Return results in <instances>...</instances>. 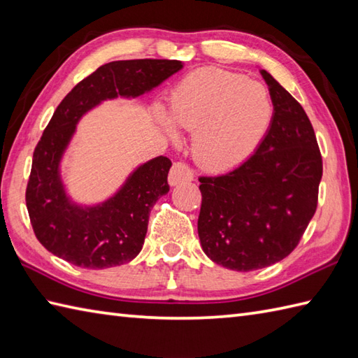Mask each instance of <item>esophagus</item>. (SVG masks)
<instances>
[{"mask_svg": "<svg viewBox=\"0 0 358 358\" xmlns=\"http://www.w3.org/2000/svg\"><path fill=\"white\" fill-rule=\"evenodd\" d=\"M192 178H194V172L186 163H181V162L173 163L172 169L169 172V185L171 186L187 183V181H191Z\"/></svg>", "mask_w": 358, "mask_h": 358, "instance_id": "obj_1", "label": "esophagus"}]
</instances>
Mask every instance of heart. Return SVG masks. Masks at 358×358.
Returning a JSON list of instances; mask_svg holds the SVG:
<instances>
[{
  "label": "heart",
  "instance_id": "heart-1",
  "mask_svg": "<svg viewBox=\"0 0 358 358\" xmlns=\"http://www.w3.org/2000/svg\"><path fill=\"white\" fill-rule=\"evenodd\" d=\"M272 118V103L262 83L220 67H200L175 86L169 112L158 113L172 140L177 129L194 132V157L210 171L241 164L262 143Z\"/></svg>",
  "mask_w": 358,
  "mask_h": 358
}]
</instances>
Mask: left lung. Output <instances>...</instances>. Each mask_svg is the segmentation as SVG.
<instances>
[{
	"mask_svg": "<svg viewBox=\"0 0 358 358\" xmlns=\"http://www.w3.org/2000/svg\"><path fill=\"white\" fill-rule=\"evenodd\" d=\"M273 104L264 138L235 169L200 177L199 237L212 262L248 272L283 260L314 217L323 163L300 103L260 71Z\"/></svg>",
	"mask_w": 358,
	"mask_h": 358,
	"instance_id": "obj_1",
	"label": "left lung"
}]
</instances>
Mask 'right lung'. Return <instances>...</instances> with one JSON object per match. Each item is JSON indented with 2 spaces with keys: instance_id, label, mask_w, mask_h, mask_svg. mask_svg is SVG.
<instances>
[{
  "instance_id": "1",
  "label": "right lung",
  "mask_w": 358,
  "mask_h": 358,
  "mask_svg": "<svg viewBox=\"0 0 358 358\" xmlns=\"http://www.w3.org/2000/svg\"><path fill=\"white\" fill-rule=\"evenodd\" d=\"M183 69L177 59L112 62L80 81L59 103L38 141L26 204L38 241L63 260L86 269L132 262L148 232L150 209L169 192L171 159L140 164L118 191L96 204L75 203L62 178V159L89 110L113 98H136Z\"/></svg>"
}]
</instances>
